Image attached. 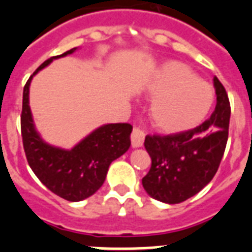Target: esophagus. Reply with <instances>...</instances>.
Wrapping results in <instances>:
<instances>
[{
  "label": "esophagus",
  "instance_id": "esophagus-1",
  "mask_svg": "<svg viewBox=\"0 0 252 252\" xmlns=\"http://www.w3.org/2000/svg\"><path fill=\"white\" fill-rule=\"evenodd\" d=\"M144 138H145V132L141 128L135 127L131 132V145L134 147V148H140L143 147V143H144Z\"/></svg>",
  "mask_w": 252,
  "mask_h": 252
}]
</instances>
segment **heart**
Instances as JSON below:
<instances>
[{
	"label": "heart",
	"mask_w": 252,
	"mask_h": 252,
	"mask_svg": "<svg viewBox=\"0 0 252 252\" xmlns=\"http://www.w3.org/2000/svg\"><path fill=\"white\" fill-rule=\"evenodd\" d=\"M149 118L156 128L178 134L197 127L209 114L214 91L192 68L179 62L162 65L149 80Z\"/></svg>",
	"instance_id": "b5f03b06"
}]
</instances>
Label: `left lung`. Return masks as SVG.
Masks as SVG:
<instances>
[{
    "mask_svg": "<svg viewBox=\"0 0 252 252\" xmlns=\"http://www.w3.org/2000/svg\"><path fill=\"white\" fill-rule=\"evenodd\" d=\"M214 87L216 107L207 121L179 134L145 138L152 166L141 183L152 198L170 205L184 202L213 180L225 151L230 120L229 99L218 77Z\"/></svg>",
    "mask_w": 252,
    "mask_h": 252,
    "instance_id": "left-lung-1",
    "label": "left lung"
}]
</instances>
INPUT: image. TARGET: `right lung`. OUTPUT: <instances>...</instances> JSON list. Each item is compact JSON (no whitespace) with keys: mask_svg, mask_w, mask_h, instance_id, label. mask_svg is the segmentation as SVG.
Returning <instances> with one entry per match:
<instances>
[{"mask_svg":"<svg viewBox=\"0 0 252 252\" xmlns=\"http://www.w3.org/2000/svg\"><path fill=\"white\" fill-rule=\"evenodd\" d=\"M77 47L47 59L27 81L23 91L20 125L24 152L29 166L56 196L78 202L89 198L103 186L109 165L130 148V124H107L87 135L72 149L51 145L41 138L29 107V86L32 78L53 60L73 54Z\"/></svg>","mask_w":252,"mask_h":252,"instance_id":"right-lung-1","label":"right lung"}]
</instances>
